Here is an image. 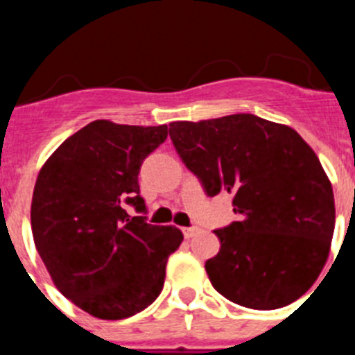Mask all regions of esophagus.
<instances>
[{
	"instance_id": "34e87169",
	"label": "esophagus",
	"mask_w": 355,
	"mask_h": 355,
	"mask_svg": "<svg viewBox=\"0 0 355 355\" xmlns=\"http://www.w3.org/2000/svg\"><path fill=\"white\" fill-rule=\"evenodd\" d=\"M199 231H200L199 227H183V234H184V238H188V240L196 236Z\"/></svg>"
}]
</instances>
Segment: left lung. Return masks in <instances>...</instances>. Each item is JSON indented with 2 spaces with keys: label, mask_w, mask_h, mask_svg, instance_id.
Here are the masks:
<instances>
[{
  "label": "left lung",
  "mask_w": 355,
  "mask_h": 355,
  "mask_svg": "<svg viewBox=\"0 0 355 355\" xmlns=\"http://www.w3.org/2000/svg\"><path fill=\"white\" fill-rule=\"evenodd\" d=\"M168 133L206 193H233L240 215L215 231L220 250L205 265L213 288L250 309L300 299L327 263L336 218L315 150L293 128L250 114L171 122Z\"/></svg>",
  "instance_id": "left-lung-1"
}]
</instances>
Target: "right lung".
Masks as SVG:
<instances>
[{
	"mask_svg": "<svg viewBox=\"0 0 355 355\" xmlns=\"http://www.w3.org/2000/svg\"><path fill=\"white\" fill-rule=\"evenodd\" d=\"M167 124L130 126L94 121L46 159L31 199L37 252L64 297L89 315L122 320L146 309L180 249L175 225H153L144 211L140 165L167 139Z\"/></svg>",
	"mask_w": 355,
	"mask_h": 355,
	"instance_id": "add662e5",
	"label": "right lung"
}]
</instances>
